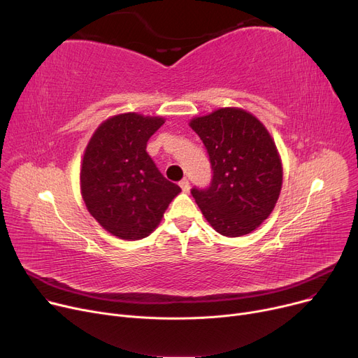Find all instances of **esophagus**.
<instances>
[{
    "mask_svg": "<svg viewBox=\"0 0 358 358\" xmlns=\"http://www.w3.org/2000/svg\"><path fill=\"white\" fill-rule=\"evenodd\" d=\"M180 187H181V190L184 192V193H189L190 192V182H189V180H181L180 181Z\"/></svg>",
    "mask_w": 358,
    "mask_h": 358,
    "instance_id": "esophagus-1",
    "label": "esophagus"
}]
</instances>
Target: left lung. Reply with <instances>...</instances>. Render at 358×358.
Masks as SVG:
<instances>
[{"label": "left lung", "instance_id": "obj_1", "mask_svg": "<svg viewBox=\"0 0 358 358\" xmlns=\"http://www.w3.org/2000/svg\"><path fill=\"white\" fill-rule=\"evenodd\" d=\"M190 126L212 166L210 184L192 189L201 213L223 236L252 232L273 212L283 181L267 129L241 108H219L192 120Z\"/></svg>", "mask_w": 358, "mask_h": 358}]
</instances>
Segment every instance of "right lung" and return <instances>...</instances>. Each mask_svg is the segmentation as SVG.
I'll return each mask as SVG.
<instances>
[{"label":"right lung","mask_w":358,"mask_h":358,"mask_svg":"<svg viewBox=\"0 0 358 358\" xmlns=\"http://www.w3.org/2000/svg\"><path fill=\"white\" fill-rule=\"evenodd\" d=\"M162 124L161 117L136 113L115 116L96 130L85 149L81 193L87 209L122 239L148 236L181 192L146 152L149 138Z\"/></svg>","instance_id":"obj_1"}]
</instances>
